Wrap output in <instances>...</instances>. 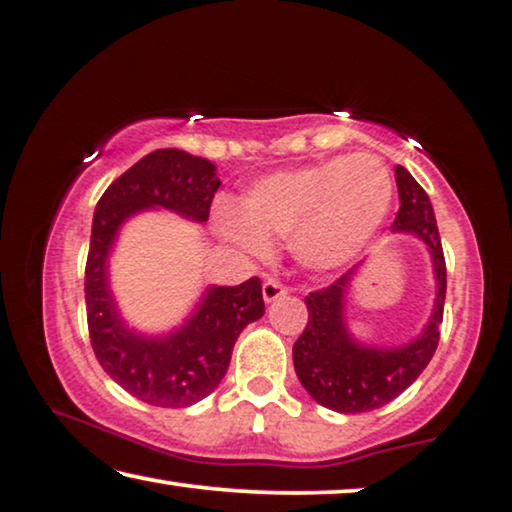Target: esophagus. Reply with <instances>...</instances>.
Here are the masks:
<instances>
[{
    "label": "esophagus",
    "mask_w": 512,
    "mask_h": 512,
    "mask_svg": "<svg viewBox=\"0 0 512 512\" xmlns=\"http://www.w3.org/2000/svg\"><path fill=\"white\" fill-rule=\"evenodd\" d=\"M286 295V286H281L279 281H274V279H268L263 284V300L268 302H274V300H279V298H284Z\"/></svg>",
    "instance_id": "obj_1"
}]
</instances>
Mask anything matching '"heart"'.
<instances>
[{
  "instance_id": "b5f03b06",
  "label": "heart",
  "mask_w": 512,
  "mask_h": 512,
  "mask_svg": "<svg viewBox=\"0 0 512 512\" xmlns=\"http://www.w3.org/2000/svg\"><path fill=\"white\" fill-rule=\"evenodd\" d=\"M392 177L374 154L332 157L256 180L240 198L214 207L219 233L249 256L286 240L293 261L325 274L358 261L388 219Z\"/></svg>"
}]
</instances>
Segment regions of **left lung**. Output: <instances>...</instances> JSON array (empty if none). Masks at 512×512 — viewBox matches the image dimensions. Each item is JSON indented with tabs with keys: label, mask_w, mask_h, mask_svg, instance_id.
<instances>
[{
	"label": "left lung",
	"mask_w": 512,
	"mask_h": 512,
	"mask_svg": "<svg viewBox=\"0 0 512 512\" xmlns=\"http://www.w3.org/2000/svg\"><path fill=\"white\" fill-rule=\"evenodd\" d=\"M399 212L392 233L411 235L425 244L434 274V305L425 328L409 342L379 346L360 342L348 328V291L362 265L342 274L323 291L309 293L307 328L293 344V365L300 383L325 409L365 413L388 404L418 379L439 344L446 300V261L434 210L425 189L404 166H395Z\"/></svg>",
	"instance_id": "1"
}]
</instances>
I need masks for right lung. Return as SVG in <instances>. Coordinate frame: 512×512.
<instances>
[{
	"instance_id": "add662e5",
	"label": "right lung",
	"mask_w": 512,
	"mask_h": 512,
	"mask_svg": "<svg viewBox=\"0 0 512 512\" xmlns=\"http://www.w3.org/2000/svg\"><path fill=\"white\" fill-rule=\"evenodd\" d=\"M219 187L212 161L182 150H157L117 177L94 210L85 268L94 355L103 372L129 395L161 409L201 402L221 383L240 332L265 314L261 279L207 286L180 325L154 335L136 330L122 314L110 288V256L124 224L147 210H166L205 224Z\"/></svg>"
}]
</instances>
